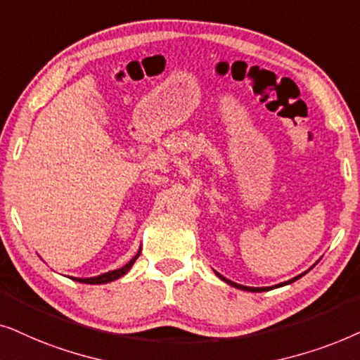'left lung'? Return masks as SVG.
<instances>
[{
  "mask_svg": "<svg viewBox=\"0 0 360 360\" xmlns=\"http://www.w3.org/2000/svg\"><path fill=\"white\" fill-rule=\"evenodd\" d=\"M316 263H318V262H316ZM316 263H314V265H313V266H316ZM313 266H311V268H313ZM311 268H309V270H311ZM309 270H306L304 273H301V275H298V276H295V278H291V280H288V281H283V283H280V285H275V286H262V288H255V286H243V285L233 283V281H232V280H227V278H225V276H222V275H220V273H217V271H215V275H217V276H219V278H220V280H222V281H225V283H227V285H230V286H233V288H238V290H243V291H252V293H262V291H268V290H275V288H280V286H285V285H290V283H293V281H296V280H300V278H301V276H304V275H306V273H308Z\"/></svg>",
  "mask_w": 360,
  "mask_h": 360,
  "instance_id": "obj_1",
  "label": "left lung"
}]
</instances>
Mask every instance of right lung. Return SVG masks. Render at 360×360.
Here are the masks:
<instances>
[{
  "label": "right lung",
  "mask_w": 360,
  "mask_h": 360,
  "mask_svg": "<svg viewBox=\"0 0 360 360\" xmlns=\"http://www.w3.org/2000/svg\"><path fill=\"white\" fill-rule=\"evenodd\" d=\"M140 253H141V247H140V250H138L136 255L133 257L131 260L127 263V265H123L122 268H117V270L107 271V273H103V275L92 276V278H75V276H72V280L79 281V283H87V285H103V283H110V281L118 280V278H122L123 275H127V273L130 271V268L133 266V263L136 262V258L140 257Z\"/></svg>",
  "instance_id": "1"
}]
</instances>
